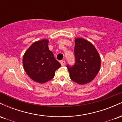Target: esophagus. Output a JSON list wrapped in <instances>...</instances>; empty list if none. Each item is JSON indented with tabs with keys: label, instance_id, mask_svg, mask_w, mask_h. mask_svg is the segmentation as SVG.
I'll return each instance as SVG.
<instances>
[{
	"label": "esophagus",
	"instance_id": "1",
	"mask_svg": "<svg viewBox=\"0 0 122 122\" xmlns=\"http://www.w3.org/2000/svg\"><path fill=\"white\" fill-rule=\"evenodd\" d=\"M60 63H61V65L62 66H64L65 64V61L64 60H62V61H60Z\"/></svg>",
	"mask_w": 122,
	"mask_h": 122
}]
</instances>
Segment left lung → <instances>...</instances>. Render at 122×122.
<instances>
[{
	"instance_id": "8db88e82",
	"label": "left lung",
	"mask_w": 122,
	"mask_h": 122,
	"mask_svg": "<svg viewBox=\"0 0 122 122\" xmlns=\"http://www.w3.org/2000/svg\"><path fill=\"white\" fill-rule=\"evenodd\" d=\"M75 64L67 65L72 80L84 85L91 82L97 75L101 65L99 53L93 44L82 38L75 39Z\"/></svg>"
}]
</instances>
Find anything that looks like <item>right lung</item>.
I'll list each match as a JSON object with an SVG mask.
<instances>
[{"instance_id":"1","label":"right lung","mask_w":122,"mask_h":122,"mask_svg":"<svg viewBox=\"0 0 122 122\" xmlns=\"http://www.w3.org/2000/svg\"><path fill=\"white\" fill-rule=\"evenodd\" d=\"M49 41L46 39L35 42L28 48L23 57V65L31 79L43 84L54 77L61 64L49 49Z\"/></svg>"}]
</instances>
